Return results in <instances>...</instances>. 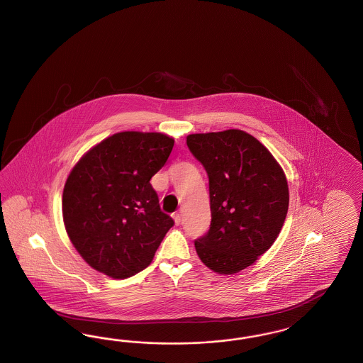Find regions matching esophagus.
Masks as SVG:
<instances>
[{"label":"esophagus","instance_id":"1","mask_svg":"<svg viewBox=\"0 0 363 363\" xmlns=\"http://www.w3.org/2000/svg\"><path fill=\"white\" fill-rule=\"evenodd\" d=\"M173 218H174L175 225H179V224H181V221H182L181 213H174V214H173Z\"/></svg>","mask_w":363,"mask_h":363}]
</instances>
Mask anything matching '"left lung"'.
I'll return each mask as SVG.
<instances>
[{
  "mask_svg": "<svg viewBox=\"0 0 363 363\" xmlns=\"http://www.w3.org/2000/svg\"><path fill=\"white\" fill-rule=\"evenodd\" d=\"M186 143L209 177L212 221L194 241L197 255L217 274H236L279 236L289 201L286 175L267 147L241 130L191 134Z\"/></svg>",
  "mask_w": 363,
  "mask_h": 363,
  "instance_id": "left-lung-1",
  "label": "left lung"
}]
</instances>
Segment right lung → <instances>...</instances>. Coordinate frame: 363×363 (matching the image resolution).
Wrapping results in <instances>:
<instances>
[{"label":"right lung","mask_w":363,"mask_h":363,"mask_svg":"<svg viewBox=\"0 0 363 363\" xmlns=\"http://www.w3.org/2000/svg\"><path fill=\"white\" fill-rule=\"evenodd\" d=\"M173 146L174 139L161 133H118L88 151L68 175L64 225L94 269L125 279L151 263L174 221L161 211L150 179Z\"/></svg>","instance_id":"right-lung-1"}]
</instances>
